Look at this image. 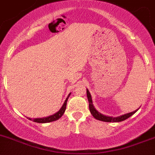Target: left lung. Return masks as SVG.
<instances>
[{
	"instance_id": "obj_1",
	"label": "left lung",
	"mask_w": 155,
	"mask_h": 155,
	"mask_svg": "<svg viewBox=\"0 0 155 155\" xmlns=\"http://www.w3.org/2000/svg\"><path fill=\"white\" fill-rule=\"evenodd\" d=\"M87 96L88 102H89V109L90 111H91L92 116L95 118L96 119L100 121H103V122H108V123H118V122H122V121H124L126 119H127L128 118H129L130 116H132V115L135 114L138 110H135L133 112H131V113H126V114H123L122 116H116V117H113V116H105V115L102 114L100 112L97 111L95 109V107H94V104H93V101L92 97H91V94H90L88 89H87Z\"/></svg>"
}]
</instances>
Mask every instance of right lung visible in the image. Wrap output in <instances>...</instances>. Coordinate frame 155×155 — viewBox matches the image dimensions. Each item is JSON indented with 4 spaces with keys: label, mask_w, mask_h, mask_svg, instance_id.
<instances>
[{
    "label": "right lung",
    "mask_w": 155,
    "mask_h": 155,
    "mask_svg": "<svg viewBox=\"0 0 155 155\" xmlns=\"http://www.w3.org/2000/svg\"><path fill=\"white\" fill-rule=\"evenodd\" d=\"M71 95V93L68 94V97L66 98V100L64 101V104H63L62 107H61L59 110H58L57 113H54L53 115H51V116H46V117H42V118H36V119H30V118H28L29 120H32L35 123H50V122H53V121H56L58 120V119L62 116V115L64 114V111H65L66 109V105H67V101L68 99L69 96Z\"/></svg>",
    "instance_id": "right-lung-1"
}]
</instances>
